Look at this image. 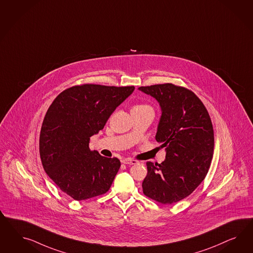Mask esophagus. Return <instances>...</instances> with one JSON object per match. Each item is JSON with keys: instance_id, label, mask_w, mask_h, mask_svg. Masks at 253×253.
I'll return each mask as SVG.
<instances>
[{"instance_id": "34e87169", "label": "esophagus", "mask_w": 253, "mask_h": 253, "mask_svg": "<svg viewBox=\"0 0 253 253\" xmlns=\"http://www.w3.org/2000/svg\"><path fill=\"white\" fill-rule=\"evenodd\" d=\"M123 163L124 164H129V165H133V164H137L138 161L133 160V159H130V158H126V159H123Z\"/></svg>"}]
</instances>
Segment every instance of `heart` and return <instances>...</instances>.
Instances as JSON below:
<instances>
[{"label":"heart","mask_w":253,"mask_h":253,"mask_svg":"<svg viewBox=\"0 0 253 253\" xmlns=\"http://www.w3.org/2000/svg\"><path fill=\"white\" fill-rule=\"evenodd\" d=\"M145 110H153V109L147 104H137L131 108V111H145Z\"/></svg>","instance_id":"b5f03b06"}]
</instances>
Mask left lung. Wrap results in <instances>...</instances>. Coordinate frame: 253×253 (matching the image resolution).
Listing matches in <instances>:
<instances>
[{
  "label": "left lung",
  "instance_id": "8db88e82",
  "mask_svg": "<svg viewBox=\"0 0 253 253\" xmlns=\"http://www.w3.org/2000/svg\"><path fill=\"white\" fill-rule=\"evenodd\" d=\"M139 90L160 103L156 140L166 150L161 164L146 162L143 192L160 203L172 204L189 196L207 175L214 148L211 120L201 100L184 87L164 84Z\"/></svg>",
  "mask_w": 253,
  "mask_h": 253
}]
</instances>
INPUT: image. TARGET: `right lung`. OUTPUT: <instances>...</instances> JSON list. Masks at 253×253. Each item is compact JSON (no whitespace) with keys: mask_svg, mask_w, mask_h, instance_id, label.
I'll return each instance as SVG.
<instances>
[{"mask_svg":"<svg viewBox=\"0 0 253 253\" xmlns=\"http://www.w3.org/2000/svg\"><path fill=\"white\" fill-rule=\"evenodd\" d=\"M134 90V86L76 85L49 107L40 133V156L48 176L75 200L107 193L121 167L89 147L90 138Z\"/></svg>","mask_w":253,"mask_h":253,"instance_id":"obj_1","label":"right lung"}]
</instances>
